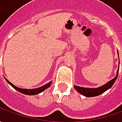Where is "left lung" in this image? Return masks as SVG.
<instances>
[{"label":"left lung","mask_w":122,"mask_h":122,"mask_svg":"<svg viewBox=\"0 0 122 122\" xmlns=\"http://www.w3.org/2000/svg\"><path fill=\"white\" fill-rule=\"evenodd\" d=\"M117 55L119 57L118 51H117ZM119 63H120V60H119ZM119 68H120V66H118L117 71V74H116L115 77L112 79L111 80L107 82L105 84L102 85V86L98 87L96 88H90V87H79L77 86H74V87L79 93H80L83 96H86V97H94V96H99L100 94L104 93L105 92L108 90L109 89H110L111 87L113 86V85L114 84V83L116 81L117 76H118Z\"/></svg>","instance_id":"1"}]
</instances>
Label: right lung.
I'll return each mask as SVG.
<instances>
[{
  "mask_svg": "<svg viewBox=\"0 0 122 122\" xmlns=\"http://www.w3.org/2000/svg\"><path fill=\"white\" fill-rule=\"evenodd\" d=\"M5 80L7 81V83L9 85H11L15 90L18 91L19 92H20L21 94H26V95H36V94H40L41 92H42L45 90L46 89H47L51 85V83H52V81H49V83H46L45 85L40 87H37V88H35V89H24V88H20L18 87L14 86L13 83H11L5 77Z\"/></svg>",
  "mask_w": 122,
  "mask_h": 122,
  "instance_id": "right-lung-1",
  "label": "right lung"
}]
</instances>
